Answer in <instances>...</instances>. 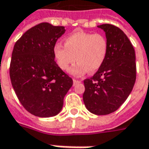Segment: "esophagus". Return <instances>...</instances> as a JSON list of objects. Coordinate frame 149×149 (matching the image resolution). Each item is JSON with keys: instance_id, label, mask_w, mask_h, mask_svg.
<instances>
[{"instance_id": "esophagus-1", "label": "esophagus", "mask_w": 149, "mask_h": 149, "mask_svg": "<svg viewBox=\"0 0 149 149\" xmlns=\"http://www.w3.org/2000/svg\"><path fill=\"white\" fill-rule=\"evenodd\" d=\"M73 83H74V85H75L77 84H79V83H81V80H79V79H73Z\"/></svg>"}]
</instances>
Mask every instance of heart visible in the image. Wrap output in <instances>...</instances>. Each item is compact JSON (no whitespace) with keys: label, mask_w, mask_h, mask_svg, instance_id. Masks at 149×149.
<instances>
[{"label":"heart","mask_w":149,"mask_h":149,"mask_svg":"<svg viewBox=\"0 0 149 149\" xmlns=\"http://www.w3.org/2000/svg\"><path fill=\"white\" fill-rule=\"evenodd\" d=\"M64 46L60 43L54 46L55 60L62 70H67L76 58L78 63L70 73L77 76L88 71H97L104 63L108 47L107 38L102 34L83 31L67 36L64 39Z\"/></svg>","instance_id":"heart-1"}]
</instances>
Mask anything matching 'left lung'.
Listing matches in <instances>:
<instances>
[{
  "label": "left lung",
  "mask_w": 149,
  "mask_h": 149,
  "mask_svg": "<svg viewBox=\"0 0 149 149\" xmlns=\"http://www.w3.org/2000/svg\"><path fill=\"white\" fill-rule=\"evenodd\" d=\"M106 33L107 53L102 67L84 80V102L91 113L108 115L127 99L136 79L135 52L123 31L112 24L97 26Z\"/></svg>",
  "instance_id": "obj_1"
}]
</instances>
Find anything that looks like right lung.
Segmentation results:
<instances>
[{"instance_id":"add662e5","label":"right lung","mask_w":149,"mask_h":149,"mask_svg":"<svg viewBox=\"0 0 149 149\" xmlns=\"http://www.w3.org/2000/svg\"><path fill=\"white\" fill-rule=\"evenodd\" d=\"M65 32L63 26L41 23L26 31L14 46L11 84L23 107L36 116L58 114L73 85L72 79L59 67L53 54L54 46Z\"/></svg>"}]
</instances>
